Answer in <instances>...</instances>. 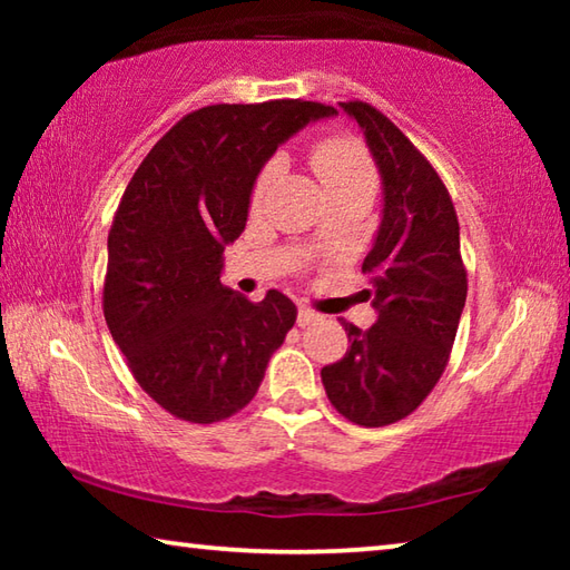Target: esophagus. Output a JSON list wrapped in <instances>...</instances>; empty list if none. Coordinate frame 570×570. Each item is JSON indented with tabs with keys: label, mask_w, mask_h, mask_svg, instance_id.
I'll use <instances>...</instances> for the list:
<instances>
[{
	"label": "esophagus",
	"mask_w": 570,
	"mask_h": 570,
	"mask_svg": "<svg viewBox=\"0 0 570 570\" xmlns=\"http://www.w3.org/2000/svg\"><path fill=\"white\" fill-rule=\"evenodd\" d=\"M296 322H298V326H306V324H312V322H320V314L314 312V308H308V306H298V316H296Z\"/></svg>",
	"instance_id": "obj_1"
}]
</instances>
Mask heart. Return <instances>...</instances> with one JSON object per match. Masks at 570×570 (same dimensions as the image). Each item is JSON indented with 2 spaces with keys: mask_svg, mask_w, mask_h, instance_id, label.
<instances>
[{
  "mask_svg": "<svg viewBox=\"0 0 570 570\" xmlns=\"http://www.w3.org/2000/svg\"><path fill=\"white\" fill-rule=\"evenodd\" d=\"M312 166L322 178L324 188H346V186H372L374 168L366 153L354 140L332 138L320 142L312 150ZM276 178V163H268L254 186V204L258 206L266 198L268 188Z\"/></svg>",
  "mask_w": 570,
  "mask_h": 570,
  "instance_id": "obj_1",
  "label": "heart"
}]
</instances>
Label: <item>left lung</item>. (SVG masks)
<instances>
[{"mask_svg": "<svg viewBox=\"0 0 570 570\" xmlns=\"http://www.w3.org/2000/svg\"><path fill=\"white\" fill-rule=\"evenodd\" d=\"M356 120L382 180V218L362 272H372L377 322H342L350 350L322 382L340 414L362 428L407 417L445 372L465 308L468 276L448 188L397 125L366 102H340Z\"/></svg>", "mask_w": 570, "mask_h": 570, "instance_id": "8db88e82", "label": "left lung"}]
</instances>
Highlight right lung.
I'll list each match as a JSON object with an SVG mask.
<instances>
[{
    "label": "right lung",
    "mask_w": 570,
    "mask_h": 570,
    "mask_svg": "<svg viewBox=\"0 0 570 570\" xmlns=\"http://www.w3.org/2000/svg\"><path fill=\"white\" fill-rule=\"evenodd\" d=\"M322 102L208 105L163 135L122 193L108 236L102 312L142 390L186 422L226 420L254 400L296 322L282 292L248 302L220 284L246 228L258 173Z\"/></svg>",
    "instance_id": "add662e5"
}]
</instances>
